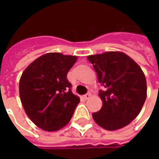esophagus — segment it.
<instances>
[{"mask_svg":"<svg viewBox=\"0 0 159 159\" xmlns=\"http://www.w3.org/2000/svg\"><path fill=\"white\" fill-rule=\"evenodd\" d=\"M90 97H91V93H86L85 95H83V99H85V100H89Z\"/></svg>","mask_w":159,"mask_h":159,"instance_id":"esophagus-1","label":"esophagus"}]
</instances>
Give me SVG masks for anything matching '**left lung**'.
<instances>
[{
  "mask_svg": "<svg viewBox=\"0 0 159 159\" xmlns=\"http://www.w3.org/2000/svg\"><path fill=\"white\" fill-rule=\"evenodd\" d=\"M104 88L99 95L102 107L93 113L94 122L113 131L129 124L139 115L147 99V80L134 59L123 52L109 51L88 56Z\"/></svg>",
  "mask_w": 159,
  "mask_h": 159,
  "instance_id": "1",
  "label": "left lung"
}]
</instances>
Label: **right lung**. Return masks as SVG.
Listing matches in <instances>:
<instances>
[{
  "label": "right lung",
  "mask_w": 159,
  "mask_h": 159,
  "mask_svg": "<svg viewBox=\"0 0 159 159\" xmlns=\"http://www.w3.org/2000/svg\"><path fill=\"white\" fill-rule=\"evenodd\" d=\"M77 57L48 52L27 66L19 80V97L26 115L45 131L69 123L80 98L73 94L67 73Z\"/></svg>",
  "instance_id": "right-lung-1"
}]
</instances>
